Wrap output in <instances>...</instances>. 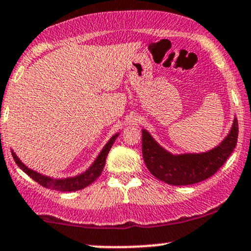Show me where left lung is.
<instances>
[{
	"mask_svg": "<svg viewBox=\"0 0 251 251\" xmlns=\"http://www.w3.org/2000/svg\"><path fill=\"white\" fill-rule=\"evenodd\" d=\"M238 124L235 119L231 131L220 146L205 153L172 155L160 148L153 138L143 131L144 162L154 177L172 185H191L214 176L232 153L237 144Z\"/></svg>",
	"mask_w": 251,
	"mask_h": 251,
	"instance_id": "left-lung-1",
	"label": "left lung"
}]
</instances>
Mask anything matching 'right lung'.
<instances>
[{
    "mask_svg": "<svg viewBox=\"0 0 251 251\" xmlns=\"http://www.w3.org/2000/svg\"><path fill=\"white\" fill-rule=\"evenodd\" d=\"M118 134L112 137L109 139V142L106 144L105 148L102 149V151L100 152V154L98 155V158L96 159V162L93 163V165L89 168L85 174L77 176V177L74 178H68V179H50V178L46 177V176H42L37 172L33 171V170L28 169L25 164L21 163V160L17 158V155L11 152L13 154L14 160L15 163L19 165V168L29 176L30 178H33L36 183H39L40 185H42L43 188L47 189H51V190H56V191H61V192H70V191H76V190H81L86 186L89 185L91 183H93L94 180L101 175V171L103 170V166H105L106 163V157H107L109 150H111L112 145H113L114 140L117 139Z\"/></svg>",
    "mask_w": 251,
    "mask_h": 251,
    "instance_id": "right-lung-1",
    "label": "right lung"
}]
</instances>
